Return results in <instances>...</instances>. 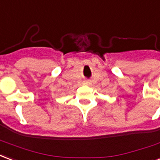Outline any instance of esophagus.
<instances>
[{
	"instance_id": "esophagus-1",
	"label": "esophagus",
	"mask_w": 160,
	"mask_h": 160,
	"mask_svg": "<svg viewBox=\"0 0 160 160\" xmlns=\"http://www.w3.org/2000/svg\"><path fill=\"white\" fill-rule=\"evenodd\" d=\"M88 83H89L88 82H85V84H88Z\"/></svg>"
}]
</instances>
